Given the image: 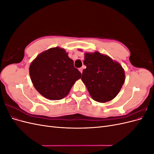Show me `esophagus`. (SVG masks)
<instances>
[{"label":"esophagus","mask_w":154,"mask_h":154,"mask_svg":"<svg viewBox=\"0 0 154 154\" xmlns=\"http://www.w3.org/2000/svg\"><path fill=\"white\" fill-rule=\"evenodd\" d=\"M79 71H80V72L81 73H82V72H83V69L81 67V68H79Z\"/></svg>","instance_id":"esophagus-1"}]
</instances>
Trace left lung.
Here are the masks:
<instances>
[{"instance_id":"1","label":"left lung","mask_w":154,"mask_h":154,"mask_svg":"<svg viewBox=\"0 0 154 154\" xmlns=\"http://www.w3.org/2000/svg\"><path fill=\"white\" fill-rule=\"evenodd\" d=\"M82 80L92 99L105 103L118 95L125 82L122 66L99 52L85 53Z\"/></svg>"}]
</instances>
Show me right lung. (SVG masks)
Segmentation results:
<instances>
[{"label":"right lung","mask_w":154,"mask_h":154,"mask_svg":"<svg viewBox=\"0 0 154 154\" xmlns=\"http://www.w3.org/2000/svg\"><path fill=\"white\" fill-rule=\"evenodd\" d=\"M29 74L35 88L51 100L66 97L82 74L63 49L51 48L39 54L31 63Z\"/></svg>","instance_id":"right-lung-1"}]
</instances>
